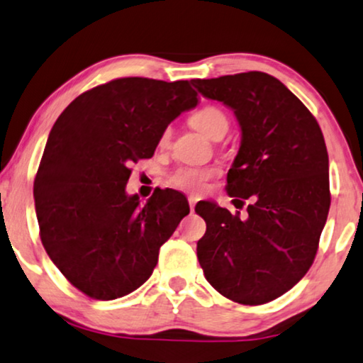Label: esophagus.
<instances>
[{
  "label": "esophagus",
  "instance_id": "obj_1",
  "mask_svg": "<svg viewBox=\"0 0 363 363\" xmlns=\"http://www.w3.org/2000/svg\"><path fill=\"white\" fill-rule=\"evenodd\" d=\"M187 201H189V207H191V211H194L196 202H197L196 197H194V196H189V199H187Z\"/></svg>",
  "mask_w": 363,
  "mask_h": 363
}]
</instances>
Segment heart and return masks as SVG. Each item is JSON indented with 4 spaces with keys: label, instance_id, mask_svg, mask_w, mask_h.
Masks as SVG:
<instances>
[{
    "label": "heart",
    "instance_id": "heart-1",
    "mask_svg": "<svg viewBox=\"0 0 363 363\" xmlns=\"http://www.w3.org/2000/svg\"><path fill=\"white\" fill-rule=\"evenodd\" d=\"M191 124L192 128L197 129L201 134H204L206 138L214 139L217 134L227 131L229 128V118L224 113V109H220L219 106H204V108L197 109L194 114L191 116ZM169 134L171 131L166 129L161 136V143L169 141ZM217 169L214 167H179L176 172L172 174L169 182L177 189H184L189 192H201L204 189L206 182L214 176Z\"/></svg>",
    "mask_w": 363,
    "mask_h": 363
}]
</instances>
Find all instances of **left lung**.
I'll use <instances>...</instances> for the list:
<instances>
[{
	"mask_svg": "<svg viewBox=\"0 0 363 363\" xmlns=\"http://www.w3.org/2000/svg\"><path fill=\"white\" fill-rule=\"evenodd\" d=\"M202 96L234 109L242 141L227 192L250 199L247 217L197 202L206 234L197 259L207 282L244 306H260L296 286L315 259L330 189L320 125L277 77L260 71L194 79ZM238 207V206H235Z\"/></svg>",
	"mask_w": 363,
	"mask_h": 363,
	"instance_id": "1",
	"label": "left lung"
}]
</instances>
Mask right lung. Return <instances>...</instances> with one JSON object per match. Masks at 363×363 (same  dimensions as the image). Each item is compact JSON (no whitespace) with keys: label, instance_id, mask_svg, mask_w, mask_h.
<instances>
[{"label":"right lung","instance_id":"obj_1","mask_svg":"<svg viewBox=\"0 0 363 363\" xmlns=\"http://www.w3.org/2000/svg\"><path fill=\"white\" fill-rule=\"evenodd\" d=\"M197 101L189 81L119 77L77 96L56 119L33 189L40 238L88 297L113 301L141 287L189 214L181 192L159 189L141 204L125 184L129 164L152 157L171 121Z\"/></svg>","mask_w":363,"mask_h":363}]
</instances>
